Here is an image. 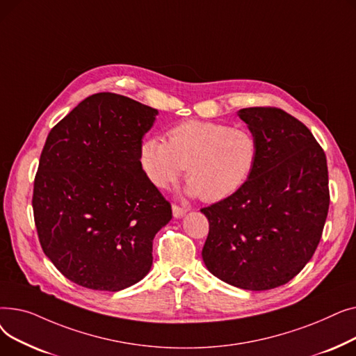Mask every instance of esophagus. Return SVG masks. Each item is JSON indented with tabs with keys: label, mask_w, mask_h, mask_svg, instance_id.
I'll return each mask as SVG.
<instances>
[{
	"label": "esophagus",
	"mask_w": 356,
	"mask_h": 356,
	"mask_svg": "<svg viewBox=\"0 0 356 356\" xmlns=\"http://www.w3.org/2000/svg\"><path fill=\"white\" fill-rule=\"evenodd\" d=\"M186 212H188V209H186V208H181V207H177V204H173V216L175 218H181Z\"/></svg>",
	"instance_id": "obj_1"
}]
</instances>
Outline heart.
<instances>
[{"label": "heart", "mask_w": 356, "mask_h": 356, "mask_svg": "<svg viewBox=\"0 0 356 356\" xmlns=\"http://www.w3.org/2000/svg\"><path fill=\"white\" fill-rule=\"evenodd\" d=\"M167 136L168 143L152 137L141 147L144 170L159 188L177 180L186 167L188 193L219 202L238 192L255 165L258 145L248 129L189 120L173 125Z\"/></svg>", "instance_id": "heart-1"}]
</instances>
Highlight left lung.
I'll list each match as a JSON object with an SVG mask.
<instances>
[{"mask_svg":"<svg viewBox=\"0 0 356 356\" xmlns=\"http://www.w3.org/2000/svg\"><path fill=\"white\" fill-rule=\"evenodd\" d=\"M257 140L255 165L232 196L200 209L209 220L202 257L231 286L261 291L289 283L319 245L329 211L323 148L286 111H238Z\"/></svg>","mask_w":356,"mask_h":356,"instance_id":"obj_1","label":"left lung"}]
</instances>
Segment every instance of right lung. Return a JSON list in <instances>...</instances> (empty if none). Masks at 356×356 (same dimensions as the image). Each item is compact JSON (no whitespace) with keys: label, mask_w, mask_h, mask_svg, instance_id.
<instances>
[{"label":"right lung","mask_w":356,"mask_h":356,"mask_svg":"<svg viewBox=\"0 0 356 356\" xmlns=\"http://www.w3.org/2000/svg\"><path fill=\"white\" fill-rule=\"evenodd\" d=\"M159 111L101 92L47 136L34 177V223L44 254L82 287L120 291L153 264L172 207L143 170V137Z\"/></svg>","instance_id":"1"}]
</instances>
